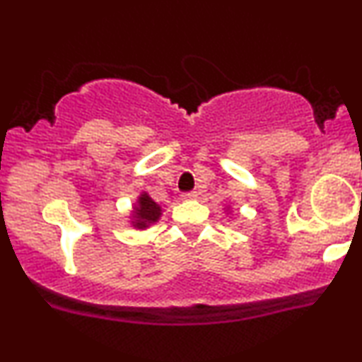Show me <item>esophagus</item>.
Returning a JSON list of instances; mask_svg holds the SVG:
<instances>
[{"label": "esophagus", "instance_id": "34e87169", "mask_svg": "<svg viewBox=\"0 0 362 362\" xmlns=\"http://www.w3.org/2000/svg\"><path fill=\"white\" fill-rule=\"evenodd\" d=\"M195 199H197V194H195V192L182 194V200H195Z\"/></svg>", "mask_w": 362, "mask_h": 362}]
</instances>
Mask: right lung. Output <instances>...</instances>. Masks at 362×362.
Returning <instances> with one entry per match:
<instances>
[{
  "label": "right lung",
  "mask_w": 362,
  "mask_h": 362,
  "mask_svg": "<svg viewBox=\"0 0 362 362\" xmlns=\"http://www.w3.org/2000/svg\"><path fill=\"white\" fill-rule=\"evenodd\" d=\"M162 217V207L155 202L146 192L139 194L136 204H133V211L129 219L134 229H148L151 224L158 223Z\"/></svg>",
  "instance_id": "1"
}]
</instances>
